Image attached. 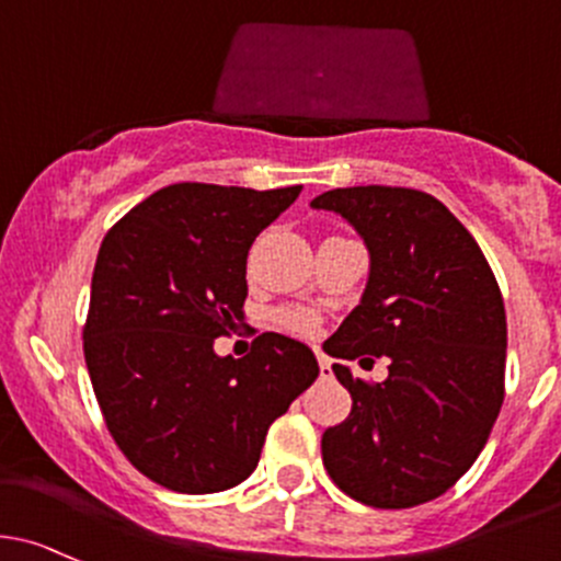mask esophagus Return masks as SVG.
I'll use <instances>...</instances> for the list:
<instances>
[{
    "label": "esophagus",
    "instance_id": "obj_1",
    "mask_svg": "<svg viewBox=\"0 0 561 561\" xmlns=\"http://www.w3.org/2000/svg\"><path fill=\"white\" fill-rule=\"evenodd\" d=\"M317 363H320L322 376H333V368H330V357L322 355V352H317Z\"/></svg>",
    "mask_w": 561,
    "mask_h": 561
}]
</instances>
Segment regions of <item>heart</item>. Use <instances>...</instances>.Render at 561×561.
<instances>
[{
	"label": "heart",
	"mask_w": 561,
	"mask_h": 561,
	"mask_svg": "<svg viewBox=\"0 0 561 561\" xmlns=\"http://www.w3.org/2000/svg\"><path fill=\"white\" fill-rule=\"evenodd\" d=\"M274 320L276 325L293 335H311L317 330V325H320V317H317L314 311L298 309V306H285V309L276 311Z\"/></svg>",
	"instance_id": "obj_1"
}]
</instances>
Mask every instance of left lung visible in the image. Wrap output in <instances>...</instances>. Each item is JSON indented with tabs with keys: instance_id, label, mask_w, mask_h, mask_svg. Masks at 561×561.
<instances>
[{
	"instance_id": "left-lung-1",
	"label": "left lung",
	"mask_w": 561,
	"mask_h": 561,
	"mask_svg": "<svg viewBox=\"0 0 561 561\" xmlns=\"http://www.w3.org/2000/svg\"><path fill=\"white\" fill-rule=\"evenodd\" d=\"M339 211L370 252L363 300L325 341L341 359L389 357L381 385L333 365L352 394L322 433V462L370 508H414L462 479L505 398V306L468 228L414 187H335L311 202Z\"/></svg>"
}]
</instances>
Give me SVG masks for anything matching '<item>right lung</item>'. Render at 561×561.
Returning <instances> with one entry per match:
<instances>
[{
    "mask_svg": "<svg viewBox=\"0 0 561 561\" xmlns=\"http://www.w3.org/2000/svg\"><path fill=\"white\" fill-rule=\"evenodd\" d=\"M176 182L115 222L99 247L82 352L117 449L182 494L226 492L257 468L268 427L317 379L309 346L261 333L217 357L247 298V252L298 198Z\"/></svg>",
    "mask_w": 561,
    "mask_h": 561,
    "instance_id": "1",
    "label": "right lung"
}]
</instances>
